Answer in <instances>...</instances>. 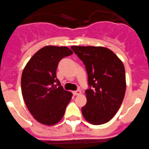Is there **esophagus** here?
<instances>
[{"mask_svg":"<svg viewBox=\"0 0 149 149\" xmlns=\"http://www.w3.org/2000/svg\"><path fill=\"white\" fill-rule=\"evenodd\" d=\"M81 94V91L80 90H77V91H73V95H79Z\"/></svg>","mask_w":149,"mask_h":149,"instance_id":"1","label":"esophagus"}]
</instances>
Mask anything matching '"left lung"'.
<instances>
[{
  "instance_id": "obj_1",
  "label": "left lung",
  "mask_w": 149,
  "mask_h": 149,
  "mask_svg": "<svg viewBox=\"0 0 149 149\" xmlns=\"http://www.w3.org/2000/svg\"><path fill=\"white\" fill-rule=\"evenodd\" d=\"M84 62L90 88L82 114L93 125L109 122L119 110L126 88L123 63L111 50L103 46L71 47ZM92 88L91 89V88Z\"/></svg>"
}]
</instances>
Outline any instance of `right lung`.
Returning a JSON list of instances; mask_svg holds the SVG:
<instances>
[{
	"label": "right lung",
	"mask_w": 149,
	"mask_h": 149,
	"mask_svg": "<svg viewBox=\"0 0 149 149\" xmlns=\"http://www.w3.org/2000/svg\"><path fill=\"white\" fill-rule=\"evenodd\" d=\"M72 54L66 46H44L32 56L23 71L24 102L34 118L43 125L58 123L72 99V94L61 86L56 70L60 61Z\"/></svg>",
	"instance_id": "obj_1"
}]
</instances>
